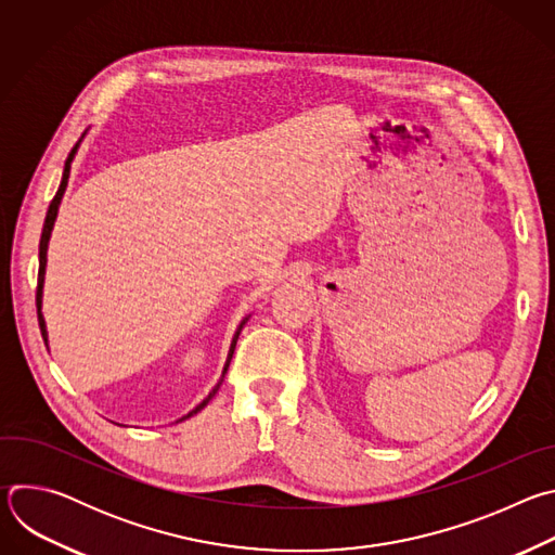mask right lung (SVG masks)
Segmentation results:
<instances>
[{
	"label": "right lung",
	"mask_w": 555,
	"mask_h": 555,
	"mask_svg": "<svg viewBox=\"0 0 555 555\" xmlns=\"http://www.w3.org/2000/svg\"><path fill=\"white\" fill-rule=\"evenodd\" d=\"M78 144H81V140H78L76 144H74V149L69 151V155H67V160H65V167H63V178H61V184H59V191H56V195H54V199L50 202V208H48V215H46V221H43V230H41V242H39V281H37V315H39V327H41V336H43V340L48 343V332H46V321H43V313H41V296H43V276H46V255H48V242H50V234H52V228H54V221H56V212H59V204H61V197H63V193H65V186H67V178H69V165H72V160H74V155H76V149H78ZM248 323V319H244L242 321V325H240V330L234 332V338H232V343H230V351H228V360H225V364H223V373H221V379L217 382V386L208 392V398L202 402V404H197L189 415H184L182 420H189V417H193V415H197L212 398H215V392L219 390V386H221V382H223V375H225V371H228V366H230V360H232V353H234V347H236V338H240V334H242V330H244V325ZM180 420V422H182Z\"/></svg>",
	"instance_id": "obj_1"
}]
</instances>
